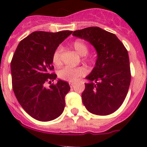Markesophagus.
<instances>
[{
  "label": "esophagus",
  "mask_w": 147,
  "mask_h": 147,
  "mask_svg": "<svg viewBox=\"0 0 147 147\" xmlns=\"http://www.w3.org/2000/svg\"><path fill=\"white\" fill-rule=\"evenodd\" d=\"M74 85H75V83H74V82L70 83V86H71V88H73V87L74 86Z\"/></svg>",
  "instance_id": "esophagus-1"
}]
</instances>
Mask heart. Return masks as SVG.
Here are the masks:
<instances>
[{"instance_id": "b5f03b06", "label": "heart", "mask_w": 147, "mask_h": 147, "mask_svg": "<svg viewBox=\"0 0 147 147\" xmlns=\"http://www.w3.org/2000/svg\"><path fill=\"white\" fill-rule=\"evenodd\" d=\"M71 46L73 49L76 51V54L82 57H84L88 53V45L82 40H76L73 42ZM61 52H62V49L60 48H58L57 49H56L53 54V62L57 65L61 64ZM85 74H86V70L82 67H64L58 71L59 77L62 80L68 82H74L79 77L84 76Z\"/></svg>"}]
</instances>
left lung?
<instances>
[{"mask_svg": "<svg viewBox=\"0 0 147 147\" xmlns=\"http://www.w3.org/2000/svg\"><path fill=\"white\" fill-rule=\"evenodd\" d=\"M73 36L91 44L96 51L95 67L85 77L82 102L91 113L107 115L124 102L130 84L129 55L115 34L99 27L76 30Z\"/></svg>", "mask_w": 147, "mask_h": 147, "instance_id": "8db88e82", "label": "left lung"}]
</instances>
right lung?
I'll return each instance as SVG.
<instances>
[{
  "instance_id": "obj_1",
  "label": "right lung",
  "mask_w": 147,
  "mask_h": 147,
  "mask_svg": "<svg viewBox=\"0 0 147 147\" xmlns=\"http://www.w3.org/2000/svg\"><path fill=\"white\" fill-rule=\"evenodd\" d=\"M72 31L34 32L18 44L11 62L13 90L26 112L40 121H49L62 113L65 97L71 88L58 79L56 85L45 87L57 78L52 56L59 44Z\"/></svg>"
}]
</instances>
